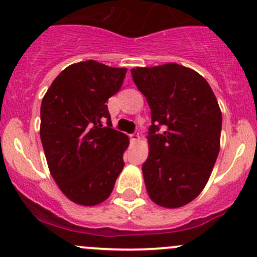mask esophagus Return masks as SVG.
Masks as SVG:
<instances>
[{
    "label": "esophagus",
    "mask_w": 257,
    "mask_h": 257,
    "mask_svg": "<svg viewBox=\"0 0 257 257\" xmlns=\"http://www.w3.org/2000/svg\"><path fill=\"white\" fill-rule=\"evenodd\" d=\"M131 141H132V143H137V142L139 141V134L138 133H133V134H131Z\"/></svg>",
    "instance_id": "esophagus-1"
}]
</instances>
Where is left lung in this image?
<instances>
[{
    "instance_id": "left-lung-1",
    "label": "left lung",
    "mask_w": 257,
    "mask_h": 257,
    "mask_svg": "<svg viewBox=\"0 0 257 257\" xmlns=\"http://www.w3.org/2000/svg\"><path fill=\"white\" fill-rule=\"evenodd\" d=\"M131 72L152 110L149 155L142 167L148 195L163 208H180L203 191L219 155V103L205 78L188 67L167 63ZM160 126L165 133L157 135Z\"/></svg>"
}]
</instances>
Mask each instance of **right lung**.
<instances>
[{
  "label": "right lung",
  "instance_id": "add662e5",
  "mask_svg": "<svg viewBox=\"0 0 257 257\" xmlns=\"http://www.w3.org/2000/svg\"><path fill=\"white\" fill-rule=\"evenodd\" d=\"M125 73L126 68L92 59L73 63L42 99L40 136L48 169L59 190L78 205L107 200L123 170L129 138L110 128L105 103L120 89Z\"/></svg>",
  "mask_w": 257,
  "mask_h": 257
}]
</instances>
